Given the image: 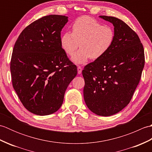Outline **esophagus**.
Segmentation results:
<instances>
[{
	"label": "esophagus",
	"mask_w": 152,
	"mask_h": 152,
	"mask_svg": "<svg viewBox=\"0 0 152 152\" xmlns=\"http://www.w3.org/2000/svg\"><path fill=\"white\" fill-rule=\"evenodd\" d=\"M82 66H78V74H81V73H82Z\"/></svg>",
	"instance_id": "esophagus-1"
}]
</instances>
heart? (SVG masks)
<instances>
[{"label": "heart", "mask_w": 152, "mask_h": 152, "mask_svg": "<svg viewBox=\"0 0 152 152\" xmlns=\"http://www.w3.org/2000/svg\"><path fill=\"white\" fill-rule=\"evenodd\" d=\"M115 39L113 28L89 16H82L74 22L72 33L65 32L61 37V46L68 56L74 55L72 59L75 63L82 64L89 58L97 60L108 52Z\"/></svg>", "instance_id": "heart-1"}]
</instances>
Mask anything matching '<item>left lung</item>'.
<instances>
[{
  "label": "left lung",
  "instance_id": "1",
  "mask_svg": "<svg viewBox=\"0 0 152 152\" xmlns=\"http://www.w3.org/2000/svg\"><path fill=\"white\" fill-rule=\"evenodd\" d=\"M100 18L114 25L115 39L104 56L82 70L83 96L91 112L110 116L130 102L144 66V51L137 34L125 22L112 16Z\"/></svg>",
  "mask_w": 152,
  "mask_h": 152
}]
</instances>
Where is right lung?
I'll list each match as a JSON object with an SVG mask.
<instances>
[{
  "label": "right lung",
  "instance_id": "right-lung-1",
  "mask_svg": "<svg viewBox=\"0 0 152 152\" xmlns=\"http://www.w3.org/2000/svg\"><path fill=\"white\" fill-rule=\"evenodd\" d=\"M68 17L49 15L25 27L14 44L10 71L13 88L24 107L39 115L53 114L77 67L61 46V31Z\"/></svg>",
  "mask_w": 152,
  "mask_h": 152
}]
</instances>
